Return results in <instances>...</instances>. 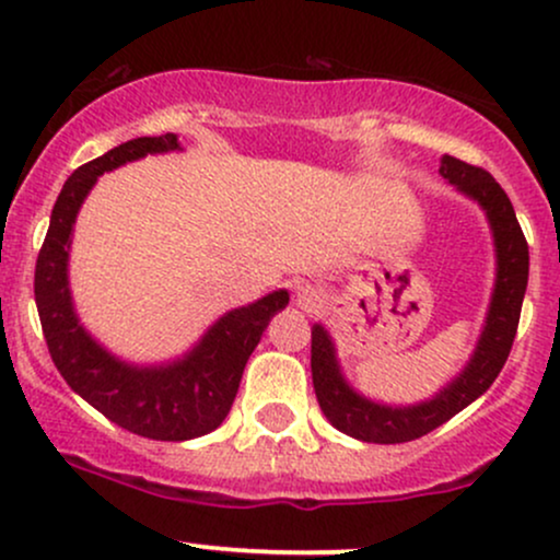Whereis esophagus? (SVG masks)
<instances>
[{
    "label": "esophagus",
    "instance_id": "obj_1",
    "mask_svg": "<svg viewBox=\"0 0 560 560\" xmlns=\"http://www.w3.org/2000/svg\"><path fill=\"white\" fill-rule=\"evenodd\" d=\"M298 302L300 305H305V307H313V305H318L320 302V294H318V289L316 287H311V284H302V287H298Z\"/></svg>",
    "mask_w": 560,
    "mask_h": 560
}]
</instances>
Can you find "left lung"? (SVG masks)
<instances>
[{
    "label": "left lung",
    "mask_w": 560,
    "mask_h": 560,
    "mask_svg": "<svg viewBox=\"0 0 560 560\" xmlns=\"http://www.w3.org/2000/svg\"><path fill=\"white\" fill-rule=\"evenodd\" d=\"M440 173L460 195L479 202L490 221L498 268H494V289L490 307H487L485 329L479 334L477 350L468 358L466 369L447 387L436 392L432 400L416 405H384L369 400L347 384L329 331L320 324H313L311 371L320 410L334 429L361 442L397 445V442L419 440L432 429L442 427L492 387L508 361L513 339H516L526 279H529V247H526L524 231L513 213L511 199L485 168L468 165L458 158H442Z\"/></svg>",
    "instance_id": "obj_1"
}]
</instances>
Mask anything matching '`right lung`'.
<instances>
[{
    "label": "right lung",
    "mask_w": 560,
    "mask_h": 560,
    "mask_svg": "<svg viewBox=\"0 0 560 560\" xmlns=\"http://www.w3.org/2000/svg\"><path fill=\"white\" fill-rule=\"evenodd\" d=\"M173 150H182L176 133L139 137L70 173L52 208L34 276L44 339L70 389L118 427L160 442L195 440L221 427L268 320L289 302L287 289H276L258 302L234 307L189 352L160 365L120 361L83 329L68 281L70 242L83 199L102 173Z\"/></svg>",
    "instance_id": "1"
}]
</instances>
